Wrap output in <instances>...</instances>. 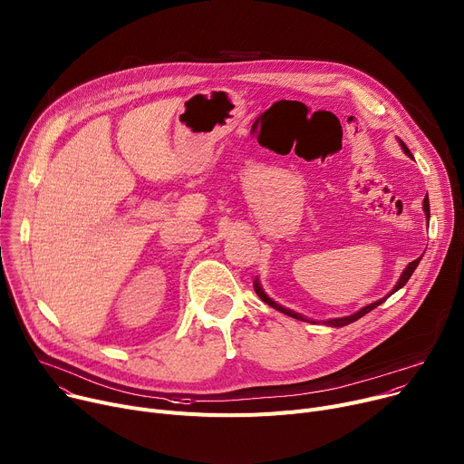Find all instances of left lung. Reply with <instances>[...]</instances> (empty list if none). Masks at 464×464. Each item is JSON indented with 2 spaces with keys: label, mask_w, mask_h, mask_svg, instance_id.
<instances>
[{
  "label": "left lung",
  "mask_w": 464,
  "mask_h": 464,
  "mask_svg": "<svg viewBox=\"0 0 464 464\" xmlns=\"http://www.w3.org/2000/svg\"><path fill=\"white\" fill-rule=\"evenodd\" d=\"M399 145L403 147V150H405V154L407 157H411V159H414L412 154H411V150H409V147L399 140ZM423 212H425V218H427V226H429V198L425 196V199H423ZM420 261H421V257H418V259H414L412 263H409L407 265V268L401 272V276H399V280H397V284H395V287L384 296V298H381V300H377V302H373V304H369V305H363L362 310H358L356 314H353V315H347V317H337V319H328V321H321V323H324L326 326H334V328H339V326H347V324H351V323H354V321H358L360 317H363L365 314H369L372 310H375L377 305H381L388 296H392L395 291H399L401 287H405V284L411 280V276H412V272L416 270V266L420 265ZM254 289H256V293H257V296L265 302V304H268L270 307H274V310H277V312H282V314H285V315H289V317H293V319H298V321H305V323H315L314 319H307V317H304V315H300V314H296V312H293V310H289V307H285V305H282V304H277L276 300H272L266 293H265V289L261 287V282H259V277H256V282H254Z\"/></svg>",
  "instance_id": "obj_1"
}]
</instances>
